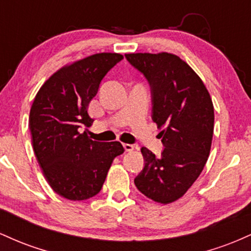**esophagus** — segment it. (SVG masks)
Returning a JSON list of instances; mask_svg holds the SVG:
<instances>
[{"mask_svg":"<svg viewBox=\"0 0 251 251\" xmlns=\"http://www.w3.org/2000/svg\"><path fill=\"white\" fill-rule=\"evenodd\" d=\"M124 149H125L126 152H132L134 150V145H132V144H124Z\"/></svg>","mask_w":251,"mask_h":251,"instance_id":"obj_1","label":"esophagus"}]
</instances>
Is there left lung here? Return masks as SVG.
I'll return each mask as SVG.
<instances>
[{"label": "left lung", "mask_w": 251, "mask_h": 251, "mask_svg": "<svg viewBox=\"0 0 251 251\" xmlns=\"http://www.w3.org/2000/svg\"><path fill=\"white\" fill-rule=\"evenodd\" d=\"M151 87L152 120L164 150L155 157L142 148L145 165L134 178L137 189L162 204L177 201L200 177L214 134V105L201 77L170 53L126 54Z\"/></svg>", "instance_id": "8db88e82"}]
</instances>
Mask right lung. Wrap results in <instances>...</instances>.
<instances>
[{"label": "right lung", "instance_id": "1", "mask_svg": "<svg viewBox=\"0 0 251 251\" xmlns=\"http://www.w3.org/2000/svg\"><path fill=\"white\" fill-rule=\"evenodd\" d=\"M124 56L99 53L65 66L37 92L29 113L34 153L50 188L70 201L99 194L111 164L124 152L119 142H94L87 108L107 72Z\"/></svg>", "mask_w": 251, "mask_h": 251}]
</instances>
